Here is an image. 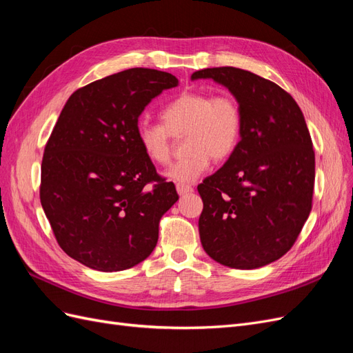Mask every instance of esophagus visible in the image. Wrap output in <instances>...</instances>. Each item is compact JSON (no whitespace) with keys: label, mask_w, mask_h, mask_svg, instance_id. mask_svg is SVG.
<instances>
[{"label":"esophagus","mask_w":353,"mask_h":353,"mask_svg":"<svg viewBox=\"0 0 353 353\" xmlns=\"http://www.w3.org/2000/svg\"><path fill=\"white\" fill-rule=\"evenodd\" d=\"M176 191H178L179 196H185V194H190L191 191H193V187L185 185V184H176Z\"/></svg>","instance_id":"1"}]
</instances>
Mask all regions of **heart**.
<instances>
[{
  "instance_id": "b5f03b06",
  "label": "heart",
  "mask_w": 353,
  "mask_h": 353,
  "mask_svg": "<svg viewBox=\"0 0 353 353\" xmlns=\"http://www.w3.org/2000/svg\"><path fill=\"white\" fill-rule=\"evenodd\" d=\"M162 123L141 122L137 140L144 156L154 165H166L170 159V135L187 134L188 157L165 170V178L178 184H191L210 166V157L222 160L237 147L243 117L237 101L230 95L199 91L183 92L162 110Z\"/></svg>"
}]
</instances>
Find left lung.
Masks as SVG:
<instances>
[{
    "mask_svg": "<svg viewBox=\"0 0 353 353\" xmlns=\"http://www.w3.org/2000/svg\"><path fill=\"white\" fill-rule=\"evenodd\" d=\"M225 87L241 110L237 147L197 187L199 234L213 261L236 270L268 265L290 250L312 209L315 153L290 94L249 70L210 68L191 81Z\"/></svg>",
    "mask_w": 353,
    "mask_h": 353,
    "instance_id": "left-lung-1",
    "label": "left lung"
}]
</instances>
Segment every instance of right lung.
I'll use <instances>...</instances> for the list:
<instances>
[{
	"mask_svg": "<svg viewBox=\"0 0 353 353\" xmlns=\"http://www.w3.org/2000/svg\"><path fill=\"white\" fill-rule=\"evenodd\" d=\"M174 74L126 69L74 91L46 145L41 205L60 248L101 272L147 259L159 221L178 200L137 140L138 117Z\"/></svg>",
	"mask_w": 353,
	"mask_h": 353,
	"instance_id": "add662e5",
	"label": "right lung"
}]
</instances>
